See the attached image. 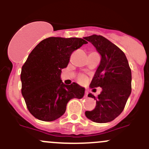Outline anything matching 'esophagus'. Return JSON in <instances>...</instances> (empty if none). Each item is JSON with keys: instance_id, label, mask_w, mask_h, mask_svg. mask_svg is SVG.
I'll use <instances>...</instances> for the list:
<instances>
[{"instance_id": "34e87169", "label": "esophagus", "mask_w": 149, "mask_h": 149, "mask_svg": "<svg viewBox=\"0 0 149 149\" xmlns=\"http://www.w3.org/2000/svg\"><path fill=\"white\" fill-rule=\"evenodd\" d=\"M88 91H87V90H86V91H85V97H88Z\"/></svg>"}]
</instances>
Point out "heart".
<instances>
[{
  "mask_svg": "<svg viewBox=\"0 0 149 149\" xmlns=\"http://www.w3.org/2000/svg\"><path fill=\"white\" fill-rule=\"evenodd\" d=\"M79 81L81 82V83H83V82H84L86 80V78L84 76H81L80 77H79Z\"/></svg>",
  "mask_w": 149,
  "mask_h": 149,
  "instance_id": "1",
  "label": "heart"
}]
</instances>
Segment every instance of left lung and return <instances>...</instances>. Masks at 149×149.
Returning a JSON list of instances; mask_svg holds the SVG:
<instances>
[{"label":"left lung","instance_id":"1","mask_svg":"<svg viewBox=\"0 0 149 149\" xmlns=\"http://www.w3.org/2000/svg\"><path fill=\"white\" fill-rule=\"evenodd\" d=\"M91 42L101 55L91 88L101 87L97 99L92 94L88 97L96 100V107L86 111L88 119L98 123L111 122L119 116L124 109L131 93V70L124 52L109 40L101 35L84 37Z\"/></svg>","mask_w":149,"mask_h":149}]
</instances>
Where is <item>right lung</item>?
Returning a JSON list of instances; mask_svg holds the SVG:
<instances>
[{"label":"right lung","mask_w":149,"mask_h":149,"mask_svg":"<svg viewBox=\"0 0 149 149\" xmlns=\"http://www.w3.org/2000/svg\"><path fill=\"white\" fill-rule=\"evenodd\" d=\"M87 42L77 37H49L29 55L21 73L22 94L30 113L46 122L61 118L71 99H81L85 88L73 82L65 85L61 70L68 65L71 53Z\"/></svg>","instance_id":"right-lung-1"}]
</instances>
